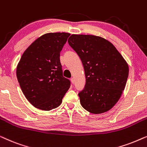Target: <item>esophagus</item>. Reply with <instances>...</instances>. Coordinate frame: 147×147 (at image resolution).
<instances>
[{
	"label": "esophagus",
	"instance_id": "obj_1",
	"mask_svg": "<svg viewBox=\"0 0 147 147\" xmlns=\"http://www.w3.org/2000/svg\"><path fill=\"white\" fill-rule=\"evenodd\" d=\"M71 84H74V79L73 78H71Z\"/></svg>",
	"mask_w": 147,
	"mask_h": 147
}]
</instances>
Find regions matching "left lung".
Masks as SVG:
<instances>
[{"mask_svg": "<svg viewBox=\"0 0 147 147\" xmlns=\"http://www.w3.org/2000/svg\"><path fill=\"white\" fill-rule=\"evenodd\" d=\"M68 43L83 64L86 84L80 104L92 114L108 111L120 99L128 76V65L112 44L104 38L71 35Z\"/></svg>", "mask_w": 147, "mask_h": 147, "instance_id": "1", "label": "left lung"}]
</instances>
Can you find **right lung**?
<instances>
[{
	"mask_svg": "<svg viewBox=\"0 0 147 147\" xmlns=\"http://www.w3.org/2000/svg\"><path fill=\"white\" fill-rule=\"evenodd\" d=\"M69 33H49L36 39L24 52L17 67V77L26 98L42 110L58 107L70 87L63 76L60 52Z\"/></svg>",
	"mask_w": 147,
	"mask_h": 147,
	"instance_id": "add662e5",
	"label": "right lung"
}]
</instances>
